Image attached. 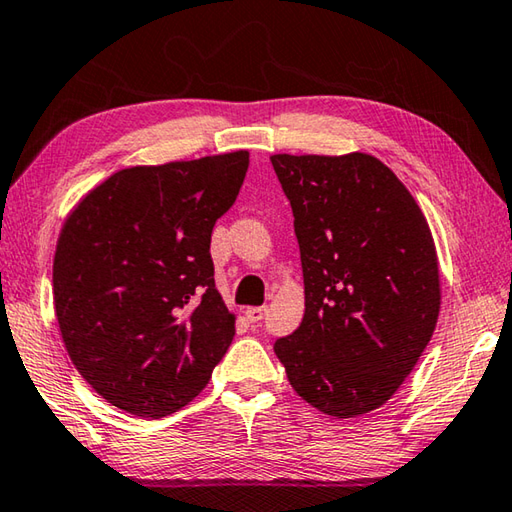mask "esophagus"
<instances>
[{"label": "esophagus", "instance_id": "esophagus-1", "mask_svg": "<svg viewBox=\"0 0 512 512\" xmlns=\"http://www.w3.org/2000/svg\"><path fill=\"white\" fill-rule=\"evenodd\" d=\"M265 314H267V307L265 305L263 307H247V312H245L249 323H260L265 318Z\"/></svg>", "mask_w": 512, "mask_h": 512}]
</instances>
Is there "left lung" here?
I'll return each instance as SVG.
<instances>
[{"label": "left lung", "mask_w": 512, "mask_h": 512, "mask_svg": "<svg viewBox=\"0 0 512 512\" xmlns=\"http://www.w3.org/2000/svg\"><path fill=\"white\" fill-rule=\"evenodd\" d=\"M272 165L294 211L305 314L274 343L298 397L336 419L381 408L435 332L441 287L428 220L370 153Z\"/></svg>", "instance_id": "left-lung-1"}]
</instances>
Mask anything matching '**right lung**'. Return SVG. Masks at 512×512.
Returning a JSON list of instances; mask_svg holds the SVG:
<instances>
[{"label":"right lung","instance_id":"add662e5","mask_svg":"<svg viewBox=\"0 0 512 512\" xmlns=\"http://www.w3.org/2000/svg\"><path fill=\"white\" fill-rule=\"evenodd\" d=\"M249 151L129 167L64 220L53 260L57 323L73 365L111 406L160 419L209 383L236 334L209 245Z\"/></svg>","mask_w":512,"mask_h":512}]
</instances>
